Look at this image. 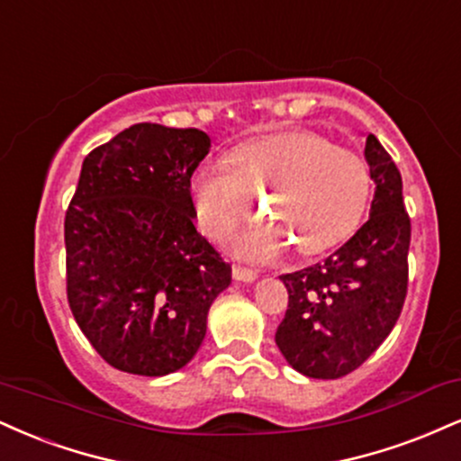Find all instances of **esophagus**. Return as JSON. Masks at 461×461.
Listing matches in <instances>:
<instances>
[{"label":"esophagus","mask_w":461,"mask_h":461,"mask_svg":"<svg viewBox=\"0 0 461 461\" xmlns=\"http://www.w3.org/2000/svg\"><path fill=\"white\" fill-rule=\"evenodd\" d=\"M231 275H234L236 281H242V284H253L255 279H258V273L251 268H242V266H234L231 268Z\"/></svg>","instance_id":"1"}]
</instances>
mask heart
<instances>
[{"label": "heart", "mask_w": 461, "mask_h": 461, "mask_svg": "<svg viewBox=\"0 0 461 461\" xmlns=\"http://www.w3.org/2000/svg\"><path fill=\"white\" fill-rule=\"evenodd\" d=\"M227 164L206 163L193 174V210L203 234L223 240L259 197V208L276 225L259 221L231 242L236 255L253 262L275 259L287 240L298 253L324 251L352 230L367 203L365 160L309 131L242 143Z\"/></svg>", "instance_id": "heart-1"}]
</instances>
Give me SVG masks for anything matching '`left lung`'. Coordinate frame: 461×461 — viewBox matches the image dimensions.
<instances>
[{
  "instance_id": "obj_1",
  "label": "left lung",
  "mask_w": 461,
  "mask_h": 461,
  "mask_svg": "<svg viewBox=\"0 0 461 461\" xmlns=\"http://www.w3.org/2000/svg\"><path fill=\"white\" fill-rule=\"evenodd\" d=\"M365 160L375 191L369 219L324 262L281 275L290 294L275 341L298 374L337 380L391 335L408 290L410 219L402 176L374 135Z\"/></svg>"
}]
</instances>
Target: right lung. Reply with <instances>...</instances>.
I'll use <instances>...</instances> for the list:
<instances>
[{
  "label": "right lung",
  "mask_w": 461,
  "mask_h": 461,
  "mask_svg": "<svg viewBox=\"0 0 461 461\" xmlns=\"http://www.w3.org/2000/svg\"><path fill=\"white\" fill-rule=\"evenodd\" d=\"M210 152L197 129L132 124L83 160L64 221L70 312L126 374H174L195 357L231 266L193 225L191 176Z\"/></svg>",
  "instance_id": "add662e5"
}]
</instances>
